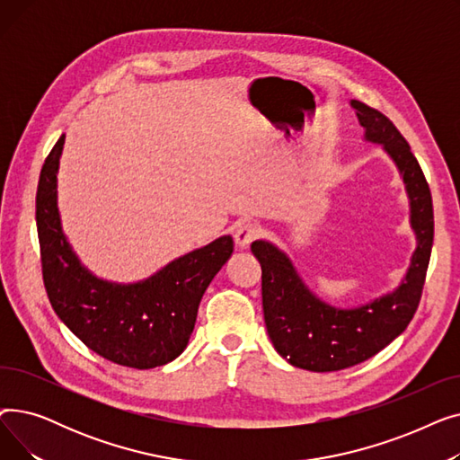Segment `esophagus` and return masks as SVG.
<instances>
[{
    "label": "esophagus",
    "mask_w": 460,
    "mask_h": 460,
    "mask_svg": "<svg viewBox=\"0 0 460 460\" xmlns=\"http://www.w3.org/2000/svg\"><path fill=\"white\" fill-rule=\"evenodd\" d=\"M261 234V229L257 224H243L234 229V243L238 248H248L253 240Z\"/></svg>",
    "instance_id": "esophagus-1"
}]
</instances>
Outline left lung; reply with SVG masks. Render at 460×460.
Listing matches in <instances>:
<instances>
[{
    "instance_id": "1",
    "label": "left lung",
    "mask_w": 460,
    "mask_h": 460,
    "mask_svg": "<svg viewBox=\"0 0 460 460\" xmlns=\"http://www.w3.org/2000/svg\"><path fill=\"white\" fill-rule=\"evenodd\" d=\"M350 106L366 128V141L380 143L399 167L418 248L394 293L354 309H340L309 291L281 250L267 240H255L252 252L262 269L264 324L274 349L291 366L315 373L358 366L406 330L421 300L434 236L430 190L410 145L378 110L359 101H350Z\"/></svg>"
}]
</instances>
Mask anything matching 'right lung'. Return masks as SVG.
Masks as SVG:
<instances>
[{
    "mask_svg": "<svg viewBox=\"0 0 460 460\" xmlns=\"http://www.w3.org/2000/svg\"><path fill=\"white\" fill-rule=\"evenodd\" d=\"M65 134L40 169L37 231L42 279L58 317L93 352L132 369H153L188 345L212 278L233 253L229 234L172 261L137 283L93 276L66 243L58 210V167Z\"/></svg>",
    "mask_w": 460,
    "mask_h": 460,
    "instance_id": "obj_1",
    "label": "right lung"
}]
</instances>
